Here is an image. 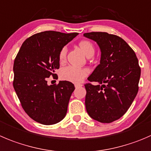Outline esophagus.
<instances>
[{
	"instance_id": "esophagus-1",
	"label": "esophagus",
	"mask_w": 151,
	"mask_h": 151,
	"mask_svg": "<svg viewBox=\"0 0 151 151\" xmlns=\"http://www.w3.org/2000/svg\"><path fill=\"white\" fill-rule=\"evenodd\" d=\"M74 86H75L76 88H80V87H81V86H83V85L82 84H74Z\"/></svg>"
}]
</instances>
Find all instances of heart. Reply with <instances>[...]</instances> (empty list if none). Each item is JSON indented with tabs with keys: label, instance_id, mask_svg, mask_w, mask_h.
<instances>
[{
	"label": "heart",
	"instance_id": "obj_1",
	"mask_svg": "<svg viewBox=\"0 0 151 151\" xmlns=\"http://www.w3.org/2000/svg\"><path fill=\"white\" fill-rule=\"evenodd\" d=\"M79 46L88 58H91L94 54V46L88 40L80 41L79 43ZM66 53L67 48L64 46L61 49L59 53V60L60 62H63L65 60ZM88 74V71L87 69L79 68L77 66H73V65L64 67L61 69L60 73V75L62 80L74 83H79L82 82L85 77H87Z\"/></svg>",
	"mask_w": 151,
	"mask_h": 151
}]
</instances>
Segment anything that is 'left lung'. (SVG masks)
I'll list each match as a JSON object with an SVG mask.
<instances>
[{
	"instance_id": "8db88e82",
	"label": "left lung",
	"mask_w": 151,
	"mask_h": 151,
	"mask_svg": "<svg viewBox=\"0 0 151 151\" xmlns=\"http://www.w3.org/2000/svg\"><path fill=\"white\" fill-rule=\"evenodd\" d=\"M83 35L96 42L101 51L100 63L88 78L99 85H85L86 111L94 120L110 123L122 117L135 99L141 68L135 52L119 36L107 32Z\"/></svg>"
}]
</instances>
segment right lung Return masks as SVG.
Returning a JSON list of instances; mask_svg holds the SVG:
<instances>
[{
	"instance_id": "right-lung-1",
	"label": "right lung",
	"mask_w": 151,
	"mask_h": 151,
	"mask_svg": "<svg viewBox=\"0 0 151 151\" xmlns=\"http://www.w3.org/2000/svg\"><path fill=\"white\" fill-rule=\"evenodd\" d=\"M78 33L46 31L35 34L22 44L14 61L13 86L25 112L36 122L54 125L65 116L75 89L73 83L47 84L60 68L59 53Z\"/></svg>"
}]
</instances>
